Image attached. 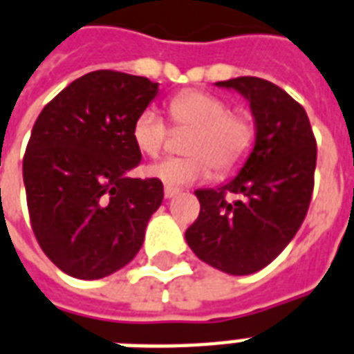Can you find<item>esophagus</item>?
I'll list each match as a JSON object with an SVG mask.
<instances>
[{"label":"esophagus","instance_id":"34e87169","mask_svg":"<svg viewBox=\"0 0 354 354\" xmlns=\"http://www.w3.org/2000/svg\"><path fill=\"white\" fill-rule=\"evenodd\" d=\"M178 193H180V189L169 187V185L165 187V198H172V196H176Z\"/></svg>","mask_w":354,"mask_h":354}]
</instances>
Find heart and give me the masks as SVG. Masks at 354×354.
Listing matches in <instances>:
<instances>
[{"label": "heart", "mask_w": 354, "mask_h": 354, "mask_svg": "<svg viewBox=\"0 0 354 354\" xmlns=\"http://www.w3.org/2000/svg\"><path fill=\"white\" fill-rule=\"evenodd\" d=\"M169 115L176 128H191L183 158H167L148 169V174L169 187L206 180L212 167L219 174L234 171L247 158L256 141V122L249 111L232 109L217 94L182 91L169 102ZM135 148L158 158L169 141V126L153 107L142 109L131 126Z\"/></svg>", "instance_id": "heart-1"}]
</instances>
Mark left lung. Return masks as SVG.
<instances>
[{
    "label": "left lung",
    "mask_w": 354,
    "mask_h": 354,
    "mask_svg": "<svg viewBox=\"0 0 354 354\" xmlns=\"http://www.w3.org/2000/svg\"><path fill=\"white\" fill-rule=\"evenodd\" d=\"M217 85L236 88L250 102L256 145L234 180L195 191L201 213L185 239L215 269L250 274L269 266L303 225L314 191L317 147L303 105L274 83L243 75Z\"/></svg>",
    "instance_id": "left-lung-1"
}]
</instances>
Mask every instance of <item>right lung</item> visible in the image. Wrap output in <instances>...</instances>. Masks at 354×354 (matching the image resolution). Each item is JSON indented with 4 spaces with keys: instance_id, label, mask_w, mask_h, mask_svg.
Returning a JSON list of instances; mask_svg holds the SVG:
<instances>
[{
    "instance_id": "obj_1",
    "label": "right lung",
    "mask_w": 354,
    "mask_h": 354,
    "mask_svg": "<svg viewBox=\"0 0 354 354\" xmlns=\"http://www.w3.org/2000/svg\"><path fill=\"white\" fill-rule=\"evenodd\" d=\"M156 94L148 77L96 70L35 122L24 153L29 221L44 254L74 279H104L133 260L163 202L159 180L128 176L141 161L131 126Z\"/></svg>"
}]
</instances>
